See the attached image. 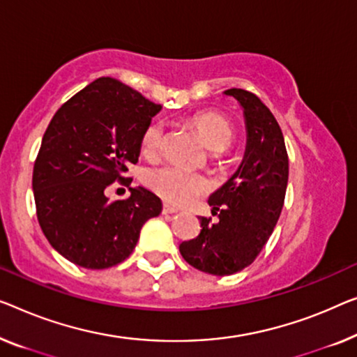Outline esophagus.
<instances>
[{"instance_id": "34e87169", "label": "esophagus", "mask_w": 357, "mask_h": 357, "mask_svg": "<svg viewBox=\"0 0 357 357\" xmlns=\"http://www.w3.org/2000/svg\"><path fill=\"white\" fill-rule=\"evenodd\" d=\"M162 213H163V215H176L178 210L174 208V206H172V205L165 204V205H163V210H162Z\"/></svg>"}]
</instances>
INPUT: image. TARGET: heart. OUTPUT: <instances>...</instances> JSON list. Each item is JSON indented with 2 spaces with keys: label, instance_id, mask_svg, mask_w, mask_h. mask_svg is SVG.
I'll list each match as a JSON object with an SVG mask.
<instances>
[{
  "label": "heart",
  "instance_id": "obj_1",
  "mask_svg": "<svg viewBox=\"0 0 357 357\" xmlns=\"http://www.w3.org/2000/svg\"><path fill=\"white\" fill-rule=\"evenodd\" d=\"M192 125L206 147L211 151H225L231 144L234 130L229 121L216 112H200L192 116ZM163 123L152 121L144 130L141 149L146 155H152L160 151L163 144ZM146 183L153 192H157L169 204L185 206L194 204L199 197L208 192L210 183L202 174L189 169L167 165V167L152 168L146 173Z\"/></svg>",
  "mask_w": 357,
  "mask_h": 357
}]
</instances>
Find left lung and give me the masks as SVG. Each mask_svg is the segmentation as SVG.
Segmentation results:
<instances>
[{
	"label": "left lung",
	"instance_id": "obj_1",
	"mask_svg": "<svg viewBox=\"0 0 357 357\" xmlns=\"http://www.w3.org/2000/svg\"><path fill=\"white\" fill-rule=\"evenodd\" d=\"M225 94L243 110L245 153L236 173L210 195L218 220L202 216L199 236L179 245L185 261L213 275L236 274L255 261L279 220L289 181L284 135L271 110L245 89Z\"/></svg>",
	"mask_w": 357,
	"mask_h": 357
}]
</instances>
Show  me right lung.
I'll return each instance as SVG.
<instances>
[{"label": "right lung", "instance_id": "1", "mask_svg": "<svg viewBox=\"0 0 357 357\" xmlns=\"http://www.w3.org/2000/svg\"><path fill=\"white\" fill-rule=\"evenodd\" d=\"M162 110L119 79L98 78L67 100L43 136L33 168L36 216L73 264L107 269L130 257L141 227L162 213L146 188L110 202L105 189L137 163L144 130Z\"/></svg>", "mask_w": 357, "mask_h": 357}]
</instances>
